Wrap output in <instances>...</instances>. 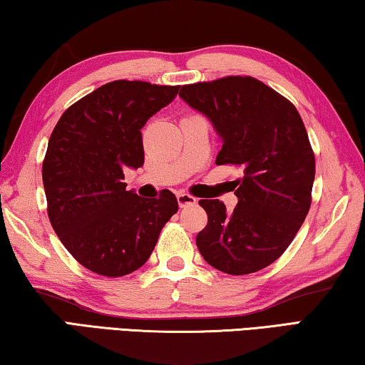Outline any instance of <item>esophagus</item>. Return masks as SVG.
Here are the masks:
<instances>
[{"label":"esophagus","mask_w":365,"mask_h":365,"mask_svg":"<svg viewBox=\"0 0 365 365\" xmlns=\"http://www.w3.org/2000/svg\"><path fill=\"white\" fill-rule=\"evenodd\" d=\"M176 197H178V204H179V207H181V208H184V207H190V205H195V204H197V199H195V197L189 195V194L178 192V194H176Z\"/></svg>","instance_id":"obj_1"}]
</instances>
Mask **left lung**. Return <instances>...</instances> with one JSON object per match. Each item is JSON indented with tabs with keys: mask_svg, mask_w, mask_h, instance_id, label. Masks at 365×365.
Masks as SVG:
<instances>
[{
	"mask_svg": "<svg viewBox=\"0 0 365 365\" xmlns=\"http://www.w3.org/2000/svg\"><path fill=\"white\" fill-rule=\"evenodd\" d=\"M186 103L208 118L223 142L217 165H237V205L202 199L208 223L195 237L207 264L247 274L273 264L307 217L315 157L291 101L254 77L182 86Z\"/></svg>",
	"mask_w": 365,
	"mask_h": 365,
	"instance_id": "left-lung-1",
	"label": "left lung"
}]
</instances>
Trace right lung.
<instances>
[{"label":"right lung","mask_w":365,"mask_h":365,"mask_svg":"<svg viewBox=\"0 0 365 365\" xmlns=\"http://www.w3.org/2000/svg\"><path fill=\"white\" fill-rule=\"evenodd\" d=\"M179 87L115 81L63 113L48 140L43 187L53 230L71 255L103 277H124L150 257L178 212L176 195L142 199L126 190L124 170L143 165L140 129Z\"/></svg>","instance_id":"1"}]
</instances>
